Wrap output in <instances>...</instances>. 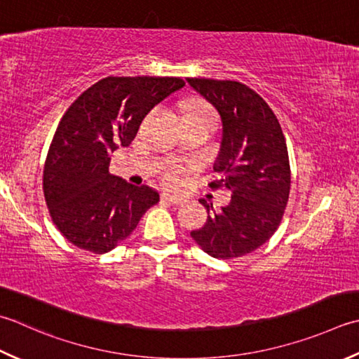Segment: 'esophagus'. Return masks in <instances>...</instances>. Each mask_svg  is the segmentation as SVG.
<instances>
[{
    "label": "esophagus",
    "instance_id": "obj_1",
    "mask_svg": "<svg viewBox=\"0 0 359 359\" xmlns=\"http://www.w3.org/2000/svg\"><path fill=\"white\" fill-rule=\"evenodd\" d=\"M161 203H171V205H184V199L182 198H175V196H171V194H161L160 198Z\"/></svg>",
    "mask_w": 359,
    "mask_h": 359
}]
</instances>
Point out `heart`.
I'll return each instance as SVG.
<instances>
[{"label": "heart", "instance_id": "1", "mask_svg": "<svg viewBox=\"0 0 359 359\" xmlns=\"http://www.w3.org/2000/svg\"><path fill=\"white\" fill-rule=\"evenodd\" d=\"M188 114H213L212 107L203 101L191 102ZM215 115V114H213ZM161 182L168 188H180L187 182V168L177 160H166L158 166L157 170Z\"/></svg>", "mask_w": 359, "mask_h": 359}]
</instances>
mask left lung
<instances>
[{
  "label": "left lung",
  "instance_id": "1",
  "mask_svg": "<svg viewBox=\"0 0 359 359\" xmlns=\"http://www.w3.org/2000/svg\"><path fill=\"white\" fill-rule=\"evenodd\" d=\"M188 83L212 102L222 119L221 152L213 170L221 174L208 187L227 188L231 201L207 208V222L191 231L203 252L231 259L263 245L276 233L291 189V168L278 119L257 91L238 81L188 77Z\"/></svg>",
  "mask_w": 359,
  "mask_h": 359
}]
</instances>
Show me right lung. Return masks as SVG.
Masks as SVG:
<instances>
[{
  "label": "right lung",
  "mask_w": 359,
  "mask_h": 359,
  "mask_svg": "<svg viewBox=\"0 0 359 359\" xmlns=\"http://www.w3.org/2000/svg\"><path fill=\"white\" fill-rule=\"evenodd\" d=\"M184 86L180 77L109 76L63 114L45 160L43 194L55 227L76 248L105 254L158 202L156 189L111 175L110 157L132 143L154 105Z\"/></svg>",
  "instance_id": "right-lung-1"
}]
</instances>
